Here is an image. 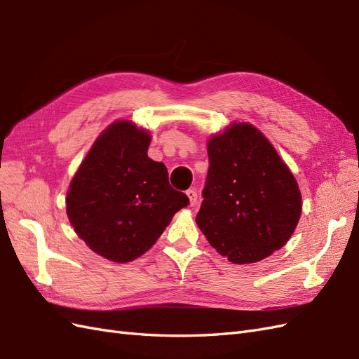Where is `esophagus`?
Listing matches in <instances>:
<instances>
[{
	"label": "esophagus",
	"instance_id": "obj_1",
	"mask_svg": "<svg viewBox=\"0 0 359 359\" xmlns=\"http://www.w3.org/2000/svg\"><path fill=\"white\" fill-rule=\"evenodd\" d=\"M187 196H188V198H189V206H196V204H197V200H198L197 191L194 189V188H191V189H188V191H187Z\"/></svg>",
	"mask_w": 359,
	"mask_h": 359
}]
</instances>
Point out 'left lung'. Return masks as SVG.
Wrapping results in <instances>:
<instances>
[{
	"label": "left lung",
	"mask_w": 359,
	"mask_h": 359,
	"mask_svg": "<svg viewBox=\"0 0 359 359\" xmlns=\"http://www.w3.org/2000/svg\"><path fill=\"white\" fill-rule=\"evenodd\" d=\"M209 172L197 225L230 262L255 263L283 248L302 212L298 182L262 132L230 125L208 141Z\"/></svg>",
	"instance_id": "1"
}]
</instances>
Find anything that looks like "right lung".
Masks as SVG:
<instances>
[{
	"label": "right lung",
	"instance_id": "obj_1",
	"mask_svg": "<svg viewBox=\"0 0 359 359\" xmlns=\"http://www.w3.org/2000/svg\"><path fill=\"white\" fill-rule=\"evenodd\" d=\"M149 130L117 120L96 138L72 179L66 212L90 250L126 263L149 251L189 204L172 189L162 162L147 156Z\"/></svg>",
	"mask_w": 359,
	"mask_h": 359
}]
</instances>
